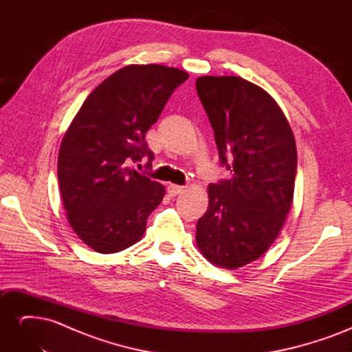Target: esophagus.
Returning <instances> with one entry per match:
<instances>
[{
	"label": "esophagus",
	"instance_id": "obj_1",
	"mask_svg": "<svg viewBox=\"0 0 352 352\" xmlns=\"http://www.w3.org/2000/svg\"><path fill=\"white\" fill-rule=\"evenodd\" d=\"M167 190H168V194L172 195V197H176V195H179V194H182L184 190H185V188L184 186H179V185H168V188H167Z\"/></svg>",
	"mask_w": 352,
	"mask_h": 352
}]
</instances>
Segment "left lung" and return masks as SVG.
Returning <instances> with one entry per match:
<instances>
[{
    "label": "left lung",
    "mask_w": 352,
    "mask_h": 352,
    "mask_svg": "<svg viewBox=\"0 0 352 352\" xmlns=\"http://www.w3.org/2000/svg\"><path fill=\"white\" fill-rule=\"evenodd\" d=\"M195 87L220 163L232 175L208 185V210L197 223L195 239L211 264L235 270L272 247L289 214L295 138L278 102L255 83L239 76H201Z\"/></svg>",
    "instance_id": "1"
}]
</instances>
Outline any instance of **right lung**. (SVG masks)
Segmentation results:
<instances>
[{"label":"right lung","mask_w":352,"mask_h":352,"mask_svg":"<svg viewBox=\"0 0 352 352\" xmlns=\"http://www.w3.org/2000/svg\"><path fill=\"white\" fill-rule=\"evenodd\" d=\"M189 78L176 67L129 65L102 80L74 116L58 153L69 225L89 248L119 252L141 241L166 189L129 166L148 155L145 133Z\"/></svg>","instance_id":"obj_1"}]
</instances>
